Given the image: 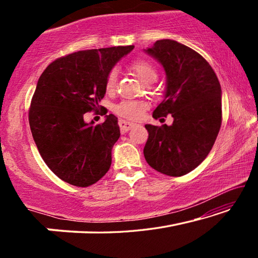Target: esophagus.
I'll return each mask as SVG.
<instances>
[{"label": "esophagus", "mask_w": 258, "mask_h": 258, "mask_svg": "<svg viewBox=\"0 0 258 258\" xmlns=\"http://www.w3.org/2000/svg\"><path fill=\"white\" fill-rule=\"evenodd\" d=\"M118 125H119V127H120V131L121 132H127L128 130H131L134 126V124H132V123H130V121H126V120H123V119H119L118 120Z\"/></svg>", "instance_id": "34e87169"}]
</instances>
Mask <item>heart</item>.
Returning <instances> with one entry per match:
<instances>
[{"label": "heart", "instance_id": "heart-1", "mask_svg": "<svg viewBox=\"0 0 258 258\" xmlns=\"http://www.w3.org/2000/svg\"><path fill=\"white\" fill-rule=\"evenodd\" d=\"M131 69L134 72L135 75L139 77V80L141 81L143 84L146 82L156 80L157 77V69L151 62L143 59H139L133 61L131 63ZM116 78H117V73L115 69H111L110 72L108 73L107 78H106V90L108 92L113 90L116 84ZM146 109V103L142 101H135V100H123L119 103H117L115 107H113V111H115L117 115L123 117L126 119L135 120L139 119L140 117L142 116L143 111Z\"/></svg>", "mask_w": 258, "mask_h": 258}]
</instances>
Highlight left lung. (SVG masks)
<instances>
[{
    "label": "left lung",
    "instance_id": "8db88e82",
    "mask_svg": "<svg viewBox=\"0 0 258 258\" xmlns=\"http://www.w3.org/2000/svg\"><path fill=\"white\" fill-rule=\"evenodd\" d=\"M146 52L163 64L167 76L165 99L152 117L171 113L174 120L171 126L146 125L149 137L143 154L156 171L185 175L203 163L220 132V82L203 55L176 41L159 40Z\"/></svg>",
    "mask_w": 258,
    "mask_h": 258
}]
</instances>
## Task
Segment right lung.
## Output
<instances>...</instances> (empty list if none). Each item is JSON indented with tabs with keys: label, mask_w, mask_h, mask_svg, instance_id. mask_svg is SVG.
I'll return each mask as SVG.
<instances>
[{
	"label": "right lung",
	"mask_w": 258,
	"mask_h": 258,
	"mask_svg": "<svg viewBox=\"0 0 258 258\" xmlns=\"http://www.w3.org/2000/svg\"><path fill=\"white\" fill-rule=\"evenodd\" d=\"M133 45L78 51L55 59L38 78L28 119L33 139L52 172L75 186H89L111 165L119 139L117 117L86 124L84 113L98 111L108 73ZM107 113V112H106Z\"/></svg>",
	"instance_id": "1"
}]
</instances>
